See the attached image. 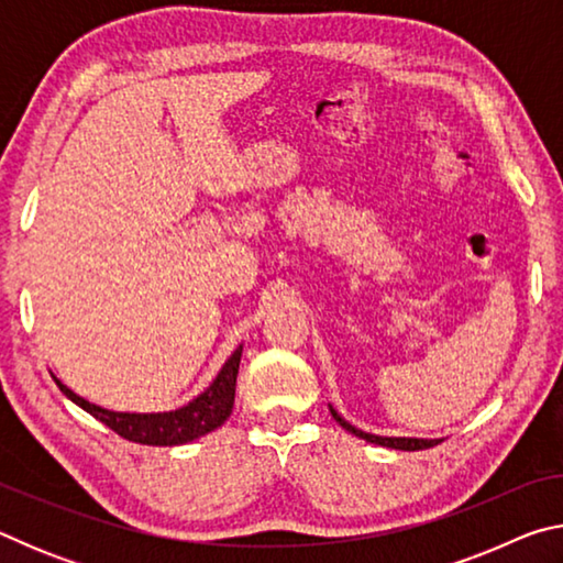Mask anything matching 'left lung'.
<instances>
[{"instance_id": "left-lung-1", "label": "left lung", "mask_w": 563, "mask_h": 563, "mask_svg": "<svg viewBox=\"0 0 563 563\" xmlns=\"http://www.w3.org/2000/svg\"><path fill=\"white\" fill-rule=\"evenodd\" d=\"M330 415L335 417V422L342 427V430H347L350 434L360 437V440L365 442H373V444H379V446H389V450H402V452H417V450H430V446L440 444L442 440H415V437H377V434H369V432H362L357 430V427H352L350 422H345L335 409H332L330 405Z\"/></svg>"}]
</instances>
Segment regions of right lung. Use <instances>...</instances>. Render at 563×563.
I'll list each match as a JSON object with an SVG mask.
<instances>
[{
    "label": "right lung",
    "mask_w": 563,
    "mask_h": 563,
    "mask_svg": "<svg viewBox=\"0 0 563 563\" xmlns=\"http://www.w3.org/2000/svg\"><path fill=\"white\" fill-rule=\"evenodd\" d=\"M241 352H243V345L225 360L221 373H218V377L213 379L206 393H201L196 399H190L186 407L174 409V412H156V415L111 412V409L87 402V399L71 393V389L62 385L56 377L54 383L59 385L62 393L69 397L71 402H76L81 409H87L91 417H97L99 422L107 424L109 430L123 437V440L139 442V444L174 446V444L194 442L198 437L213 432L216 427H221L225 419L231 417Z\"/></svg>",
    "instance_id": "1"
}]
</instances>
